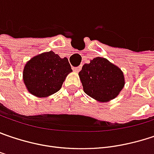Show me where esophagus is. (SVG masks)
Listing matches in <instances>:
<instances>
[{
  "instance_id": "1",
  "label": "esophagus",
  "mask_w": 154,
  "mask_h": 154,
  "mask_svg": "<svg viewBox=\"0 0 154 154\" xmlns=\"http://www.w3.org/2000/svg\"><path fill=\"white\" fill-rule=\"evenodd\" d=\"M73 69L76 71V72H79L80 71V69H81V66H77V67H74Z\"/></svg>"
}]
</instances>
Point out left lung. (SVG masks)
I'll use <instances>...</instances> for the list:
<instances>
[{
    "label": "left lung",
    "instance_id": "8db88e82",
    "mask_svg": "<svg viewBox=\"0 0 154 154\" xmlns=\"http://www.w3.org/2000/svg\"><path fill=\"white\" fill-rule=\"evenodd\" d=\"M84 91L99 102H108L125 86L123 71L104 57H95L84 64L78 73Z\"/></svg>",
    "mask_w": 154,
    "mask_h": 154
}]
</instances>
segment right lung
Listing matches in <instances>:
<instances>
[{
  "mask_svg": "<svg viewBox=\"0 0 154 154\" xmlns=\"http://www.w3.org/2000/svg\"><path fill=\"white\" fill-rule=\"evenodd\" d=\"M72 71L66 57L53 51L32 57L24 66L23 82L32 95L45 97L57 92L69 73Z\"/></svg>",
  "mask_w": 154,
  "mask_h": 154,
  "instance_id": "right-lung-1",
  "label": "right lung"
}]
</instances>
